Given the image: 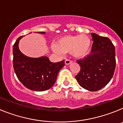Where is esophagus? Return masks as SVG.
Returning a JSON list of instances; mask_svg holds the SVG:
<instances>
[{"label":"esophagus","instance_id":"34e87169","mask_svg":"<svg viewBox=\"0 0 123 123\" xmlns=\"http://www.w3.org/2000/svg\"><path fill=\"white\" fill-rule=\"evenodd\" d=\"M71 63H72V61H71L69 59H66V60H65V64H66V65H69V64H71Z\"/></svg>","mask_w":123,"mask_h":123}]
</instances>
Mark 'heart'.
Returning <instances> with one entry per match:
<instances>
[{"label":"heart","mask_w":123,"mask_h":123,"mask_svg":"<svg viewBox=\"0 0 123 123\" xmlns=\"http://www.w3.org/2000/svg\"><path fill=\"white\" fill-rule=\"evenodd\" d=\"M91 48V40L86 34L65 36L59 38L56 45H52V50L58 53H69L77 58L85 57L89 54Z\"/></svg>","instance_id":"1"}]
</instances>
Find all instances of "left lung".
<instances>
[{"instance_id":"obj_1","label":"left lung","mask_w":123,"mask_h":123,"mask_svg":"<svg viewBox=\"0 0 123 123\" xmlns=\"http://www.w3.org/2000/svg\"><path fill=\"white\" fill-rule=\"evenodd\" d=\"M94 41L91 53L77 61L81 67L75 76L79 84L89 91H97L110 81L116 67L115 48L108 37L91 33Z\"/></svg>"}]
</instances>
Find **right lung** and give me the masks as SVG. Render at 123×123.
I'll use <instances>...</instances> for the list:
<instances>
[{"mask_svg":"<svg viewBox=\"0 0 123 123\" xmlns=\"http://www.w3.org/2000/svg\"><path fill=\"white\" fill-rule=\"evenodd\" d=\"M45 34V32H37ZM17 39L13 47V65L19 81L28 89L34 91H44L52 87L59 71L65 66V60L52 63L47 56L31 58L22 54L18 48Z\"/></svg>","mask_w":123,"mask_h":123,"instance_id":"1","label":"right lung"}]
</instances>
